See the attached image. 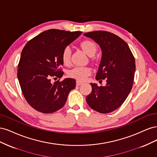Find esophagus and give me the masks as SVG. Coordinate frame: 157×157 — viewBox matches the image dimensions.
Returning a JSON list of instances; mask_svg holds the SVG:
<instances>
[{
    "label": "esophagus",
    "mask_w": 157,
    "mask_h": 157,
    "mask_svg": "<svg viewBox=\"0 0 157 157\" xmlns=\"http://www.w3.org/2000/svg\"><path fill=\"white\" fill-rule=\"evenodd\" d=\"M76 84H77V86H80V85H81V84H82V82H80V81H77V82H76Z\"/></svg>",
    "instance_id": "esophagus-1"
}]
</instances>
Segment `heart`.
Instances as JSON below:
<instances>
[{
  "instance_id": "b5f03b06",
  "label": "heart",
  "mask_w": 157,
  "mask_h": 157,
  "mask_svg": "<svg viewBox=\"0 0 157 157\" xmlns=\"http://www.w3.org/2000/svg\"><path fill=\"white\" fill-rule=\"evenodd\" d=\"M82 49L88 56L92 57L95 55L97 47L93 42L84 40L80 44ZM71 50L69 47H66L62 52V60L65 65H69L71 62ZM91 74V69L87 67H76L70 71L69 76L80 81H84L86 77Z\"/></svg>"
}]
</instances>
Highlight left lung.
I'll return each mask as SVG.
<instances>
[{
    "label": "left lung",
    "instance_id": "obj_1",
    "mask_svg": "<svg viewBox=\"0 0 157 157\" xmlns=\"http://www.w3.org/2000/svg\"><path fill=\"white\" fill-rule=\"evenodd\" d=\"M84 35L100 47L101 59L96 79L107 82L104 86L90 83L92 90L86 102L99 113H111L124 103L131 91L136 71L134 57L126 42L113 33L96 31Z\"/></svg>",
    "mask_w": 157,
    "mask_h": 157
}]
</instances>
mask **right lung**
Returning a JSON list of instances; mask_svg holds the SVG:
<instances>
[{
    "label": "right lung",
    "instance_id": "right-lung-1",
    "mask_svg": "<svg viewBox=\"0 0 157 157\" xmlns=\"http://www.w3.org/2000/svg\"><path fill=\"white\" fill-rule=\"evenodd\" d=\"M80 31L50 29L40 33L23 48L18 64L17 78L28 103L35 110L52 113L62 108L69 93L76 87V80L63 77L59 69L63 65L62 52L81 35Z\"/></svg>",
    "mask_w": 157,
    "mask_h": 157
}]
</instances>
